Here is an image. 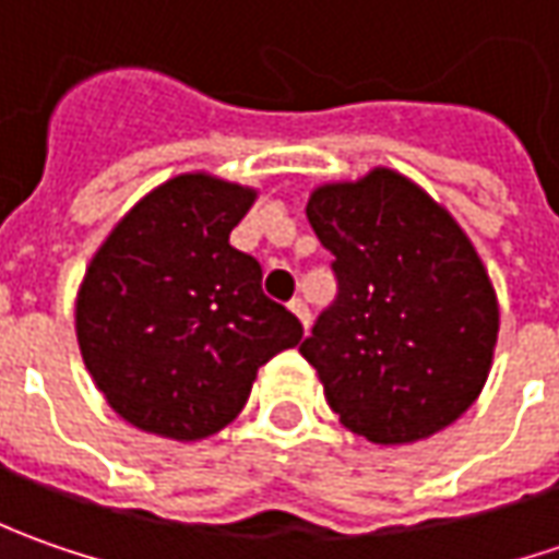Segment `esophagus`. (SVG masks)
<instances>
[{
	"instance_id": "esophagus-1",
	"label": "esophagus",
	"mask_w": 559,
	"mask_h": 559,
	"mask_svg": "<svg viewBox=\"0 0 559 559\" xmlns=\"http://www.w3.org/2000/svg\"><path fill=\"white\" fill-rule=\"evenodd\" d=\"M289 308H292V313H295V317H298V320H301V323H305V326H308V323H311V311H308V305H305V301H301V298H292V301H289Z\"/></svg>"
}]
</instances>
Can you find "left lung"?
Masks as SVG:
<instances>
[{
	"label": "left lung",
	"mask_w": 559,
	"mask_h": 559,
	"mask_svg": "<svg viewBox=\"0 0 559 559\" xmlns=\"http://www.w3.org/2000/svg\"><path fill=\"white\" fill-rule=\"evenodd\" d=\"M308 221L333 251L335 298L298 352L330 407L376 444L454 423L483 392L498 342V298L473 242L441 204L385 167L320 186Z\"/></svg>",
	"instance_id": "obj_1"
}]
</instances>
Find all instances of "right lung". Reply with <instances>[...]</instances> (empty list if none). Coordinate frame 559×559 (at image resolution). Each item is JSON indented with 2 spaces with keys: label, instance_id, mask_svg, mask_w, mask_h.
Listing matches in <instances>:
<instances>
[{
  "label": "right lung",
  "instance_id": "1",
  "mask_svg": "<svg viewBox=\"0 0 559 559\" xmlns=\"http://www.w3.org/2000/svg\"><path fill=\"white\" fill-rule=\"evenodd\" d=\"M254 192L207 174L148 192L83 276L76 342L115 414L195 441L239 417L258 367L295 348L298 317L261 289V264L229 246Z\"/></svg>",
  "mask_w": 559,
  "mask_h": 559
}]
</instances>
